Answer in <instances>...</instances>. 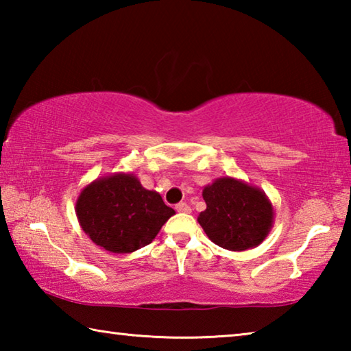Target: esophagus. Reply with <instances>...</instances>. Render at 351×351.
I'll list each match as a JSON object with an SVG mask.
<instances>
[{
    "mask_svg": "<svg viewBox=\"0 0 351 351\" xmlns=\"http://www.w3.org/2000/svg\"><path fill=\"white\" fill-rule=\"evenodd\" d=\"M176 210L180 212V213H190V206L187 204V203H180V204H176Z\"/></svg>",
    "mask_w": 351,
    "mask_h": 351,
    "instance_id": "34e87169",
    "label": "esophagus"
}]
</instances>
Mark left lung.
I'll use <instances>...</instances> for the list:
<instances>
[{
	"label": "left lung",
	"instance_id": "obj_1",
	"mask_svg": "<svg viewBox=\"0 0 351 351\" xmlns=\"http://www.w3.org/2000/svg\"><path fill=\"white\" fill-rule=\"evenodd\" d=\"M206 210L198 223L228 251L241 252L263 243L274 224V207L263 190L232 176L217 178L203 189Z\"/></svg>",
	"mask_w": 351,
	"mask_h": 351
}]
</instances>
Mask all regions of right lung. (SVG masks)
Here are the masks:
<instances>
[{
    "label": "right lung",
    "instance_id": "right-lung-1",
    "mask_svg": "<svg viewBox=\"0 0 351 351\" xmlns=\"http://www.w3.org/2000/svg\"><path fill=\"white\" fill-rule=\"evenodd\" d=\"M75 215L93 243L112 254H130L147 246L175 215L161 195L142 187L130 171H116L82 189Z\"/></svg>",
    "mask_w": 351,
    "mask_h": 351
}]
</instances>
